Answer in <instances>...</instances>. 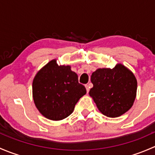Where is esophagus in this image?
Instances as JSON below:
<instances>
[{
    "mask_svg": "<svg viewBox=\"0 0 155 155\" xmlns=\"http://www.w3.org/2000/svg\"><path fill=\"white\" fill-rule=\"evenodd\" d=\"M91 86V84H87V85H85V87H86V91H87V93H88L89 90H90V87Z\"/></svg>",
    "mask_w": 155,
    "mask_h": 155,
    "instance_id": "1",
    "label": "esophagus"
}]
</instances>
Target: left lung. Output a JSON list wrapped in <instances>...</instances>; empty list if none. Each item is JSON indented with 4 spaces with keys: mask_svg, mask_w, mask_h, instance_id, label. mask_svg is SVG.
I'll use <instances>...</instances> for the list:
<instances>
[{
    "mask_svg": "<svg viewBox=\"0 0 155 155\" xmlns=\"http://www.w3.org/2000/svg\"><path fill=\"white\" fill-rule=\"evenodd\" d=\"M93 87L89 95L103 115L116 118L127 112L137 96V81L131 70L121 64L114 68H99L91 76Z\"/></svg>",
    "mask_w": 155,
    "mask_h": 155,
    "instance_id": "1",
    "label": "left lung"
}]
</instances>
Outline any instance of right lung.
Masks as SVG:
<instances>
[{"instance_id": "add662e5", "label": "right lung", "mask_w": 155, "mask_h": 155, "mask_svg": "<svg viewBox=\"0 0 155 155\" xmlns=\"http://www.w3.org/2000/svg\"><path fill=\"white\" fill-rule=\"evenodd\" d=\"M32 94L36 107L45 118L60 121L73 112L86 89L70 65L59 66L53 59L35 75Z\"/></svg>"}]
</instances>
